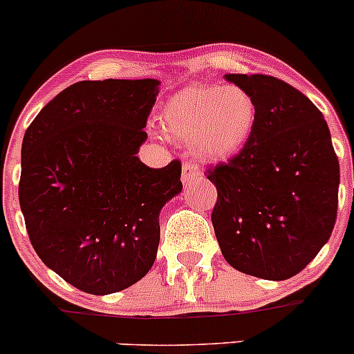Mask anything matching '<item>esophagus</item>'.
I'll return each mask as SVG.
<instances>
[{"label": "esophagus", "mask_w": 354, "mask_h": 354, "mask_svg": "<svg viewBox=\"0 0 354 354\" xmlns=\"http://www.w3.org/2000/svg\"><path fill=\"white\" fill-rule=\"evenodd\" d=\"M202 176L201 167L197 166L195 162H185L183 164V171H181V180H183L185 185L192 183L194 180H198Z\"/></svg>", "instance_id": "1"}]
</instances>
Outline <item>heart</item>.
I'll list each match as a JSON object with an SVG mask.
<instances>
[{"label": "heart", "mask_w": 354, "mask_h": 354, "mask_svg": "<svg viewBox=\"0 0 354 354\" xmlns=\"http://www.w3.org/2000/svg\"><path fill=\"white\" fill-rule=\"evenodd\" d=\"M257 104L236 84H192L171 95L160 107L159 124L167 138L194 143L209 160H228L252 138Z\"/></svg>", "instance_id": "obj_1"}]
</instances>
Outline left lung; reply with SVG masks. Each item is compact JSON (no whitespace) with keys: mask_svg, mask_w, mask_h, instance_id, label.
I'll return each mask as SVG.
<instances>
[{"mask_svg":"<svg viewBox=\"0 0 354 354\" xmlns=\"http://www.w3.org/2000/svg\"><path fill=\"white\" fill-rule=\"evenodd\" d=\"M257 104L252 138L207 173L218 190L212 226L230 266L264 280L297 275L337 218L339 162L324 114L286 81L225 74Z\"/></svg>","mask_w":354,"mask_h":354,"instance_id":"8db88e82","label":"left lung"}]
</instances>
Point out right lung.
Wrapping results in <instances>:
<instances>
[{"label": "right lung", "instance_id": "add662e5", "mask_svg": "<svg viewBox=\"0 0 354 354\" xmlns=\"http://www.w3.org/2000/svg\"><path fill=\"white\" fill-rule=\"evenodd\" d=\"M157 79L81 81L27 128L19 201L48 268L95 296L119 292L152 268L159 214L181 192V164L136 156L159 95Z\"/></svg>", "mask_w": 354, "mask_h": 354}]
</instances>
